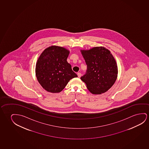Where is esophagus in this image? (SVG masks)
Instances as JSON below:
<instances>
[{
  "instance_id": "34e87169",
  "label": "esophagus",
  "mask_w": 149,
  "mask_h": 149,
  "mask_svg": "<svg viewBox=\"0 0 149 149\" xmlns=\"http://www.w3.org/2000/svg\"><path fill=\"white\" fill-rule=\"evenodd\" d=\"M77 74H78V77L79 78H80L81 77V73H80V72H78L77 73Z\"/></svg>"
}]
</instances>
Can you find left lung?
Masks as SVG:
<instances>
[{"label": "left lung", "mask_w": 149, "mask_h": 149, "mask_svg": "<svg viewBox=\"0 0 149 149\" xmlns=\"http://www.w3.org/2000/svg\"><path fill=\"white\" fill-rule=\"evenodd\" d=\"M87 65L86 73L81 79L92 94L106 92L115 83L118 66L111 52L104 47L81 50Z\"/></svg>", "instance_id": "obj_1"}]
</instances>
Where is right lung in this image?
<instances>
[{
    "instance_id": "right-lung-1",
    "label": "right lung",
    "mask_w": 149,
    "mask_h": 149,
    "mask_svg": "<svg viewBox=\"0 0 149 149\" xmlns=\"http://www.w3.org/2000/svg\"><path fill=\"white\" fill-rule=\"evenodd\" d=\"M69 52L57 46L46 48L36 64V77L42 87L48 92H61L69 80L78 76L67 61Z\"/></svg>"
}]
</instances>
